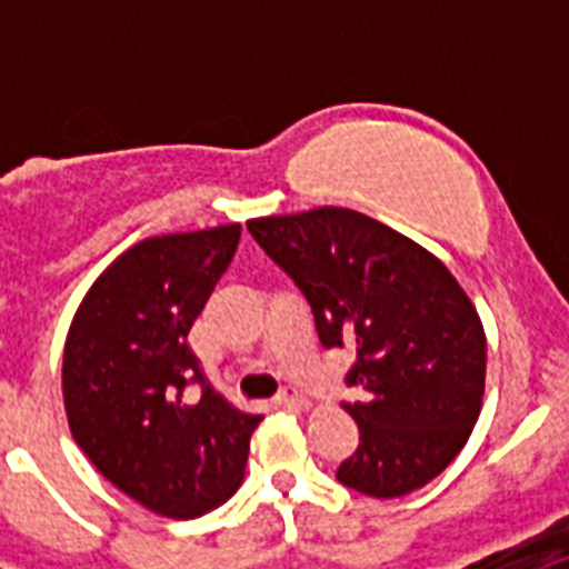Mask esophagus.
<instances>
[{"mask_svg":"<svg viewBox=\"0 0 569 569\" xmlns=\"http://www.w3.org/2000/svg\"><path fill=\"white\" fill-rule=\"evenodd\" d=\"M276 401H279L281 407H305L308 405V396L301 393L299 387L288 385V387H281L279 396H276Z\"/></svg>","mask_w":569,"mask_h":569,"instance_id":"1","label":"esophagus"}]
</instances>
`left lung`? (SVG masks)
<instances>
[{
    "label": "left lung",
    "mask_w": 569,
    "mask_h": 569,
    "mask_svg": "<svg viewBox=\"0 0 569 569\" xmlns=\"http://www.w3.org/2000/svg\"><path fill=\"white\" fill-rule=\"evenodd\" d=\"M248 230L305 293L321 345L356 350L345 381L361 399L341 407L359 447L336 479L373 499L433 481L470 439L485 396V328L453 273L359 210L264 216Z\"/></svg>",
    "instance_id": "1"
}]
</instances>
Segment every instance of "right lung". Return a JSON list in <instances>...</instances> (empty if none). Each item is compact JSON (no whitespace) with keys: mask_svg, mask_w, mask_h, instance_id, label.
Returning <instances> with one entry per match:
<instances>
[{"mask_svg":"<svg viewBox=\"0 0 569 569\" xmlns=\"http://www.w3.org/2000/svg\"><path fill=\"white\" fill-rule=\"evenodd\" d=\"M241 224L153 236L93 281L64 341L70 433L113 487L168 519H196L239 490L264 416L216 393L188 345L239 248ZM190 383L199 402L183 399Z\"/></svg>","mask_w":569,"mask_h":569,"instance_id":"1","label":"right lung"}]
</instances>
